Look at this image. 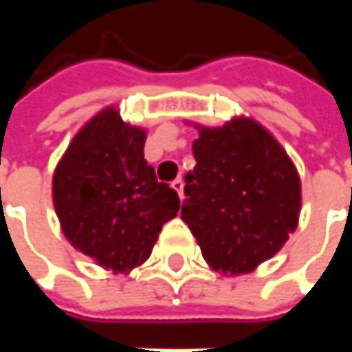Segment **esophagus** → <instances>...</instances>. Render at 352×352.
<instances>
[{
  "instance_id": "obj_1",
  "label": "esophagus",
  "mask_w": 352,
  "mask_h": 352,
  "mask_svg": "<svg viewBox=\"0 0 352 352\" xmlns=\"http://www.w3.org/2000/svg\"><path fill=\"white\" fill-rule=\"evenodd\" d=\"M171 188L179 194V198L183 199V181H181V179H175V181L171 183Z\"/></svg>"
}]
</instances>
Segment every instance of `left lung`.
Wrapping results in <instances>:
<instances>
[{
    "mask_svg": "<svg viewBox=\"0 0 352 352\" xmlns=\"http://www.w3.org/2000/svg\"><path fill=\"white\" fill-rule=\"evenodd\" d=\"M196 128V168L184 177L181 219L214 272L251 273L298 226L300 175L279 141L252 118Z\"/></svg>",
    "mask_w": 352,
    "mask_h": 352,
    "instance_id": "obj_1",
    "label": "left lung"
}]
</instances>
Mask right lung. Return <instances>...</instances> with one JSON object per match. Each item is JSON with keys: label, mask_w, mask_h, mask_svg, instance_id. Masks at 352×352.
Instances as JSON below:
<instances>
[{"label": "right lung", "mask_w": 352, "mask_h": 352, "mask_svg": "<svg viewBox=\"0 0 352 352\" xmlns=\"http://www.w3.org/2000/svg\"><path fill=\"white\" fill-rule=\"evenodd\" d=\"M146 131L105 107L73 138L52 177V201L67 241L103 270L145 262L181 207L145 160Z\"/></svg>", "instance_id": "1"}]
</instances>
